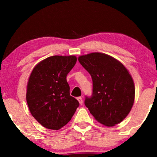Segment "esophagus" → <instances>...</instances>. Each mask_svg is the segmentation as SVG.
<instances>
[{
	"label": "esophagus",
	"instance_id": "34e87169",
	"mask_svg": "<svg viewBox=\"0 0 157 157\" xmlns=\"http://www.w3.org/2000/svg\"><path fill=\"white\" fill-rule=\"evenodd\" d=\"M77 99H78V100L79 101V105H82V104H83V100H82V98L81 97H78V98H77Z\"/></svg>",
	"mask_w": 157,
	"mask_h": 157
}]
</instances>
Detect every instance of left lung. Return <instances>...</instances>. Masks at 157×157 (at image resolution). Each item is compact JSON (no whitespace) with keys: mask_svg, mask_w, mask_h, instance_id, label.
<instances>
[{"mask_svg":"<svg viewBox=\"0 0 157 157\" xmlns=\"http://www.w3.org/2000/svg\"><path fill=\"white\" fill-rule=\"evenodd\" d=\"M93 80V94L84 104L95 120L107 127L120 123L134 102L135 86L129 71L118 60L105 53L78 57Z\"/></svg>","mask_w":157,"mask_h":157,"instance_id":"left-lung-1","label":"left lung"}]
</instances>
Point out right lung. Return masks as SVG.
<instances>
[{
    "instance_id": "obj_1",
    "label": "right lung",
    "mask_w": 157,
    "mask_h": 157,
    "mask_svg": "<svg viewBox=\"0 0 157 157\" xmlns=\"http://www.w3.org/2000/svg\"><path fill=\"white\" fill-rule=\"evenodd\" d=\"M77 62L74 55H55L34 66L27 84L30 113L47 129L58 130L71 120L79 102L70 95L66 76Z\"/></svg>"
}]
</instances>
